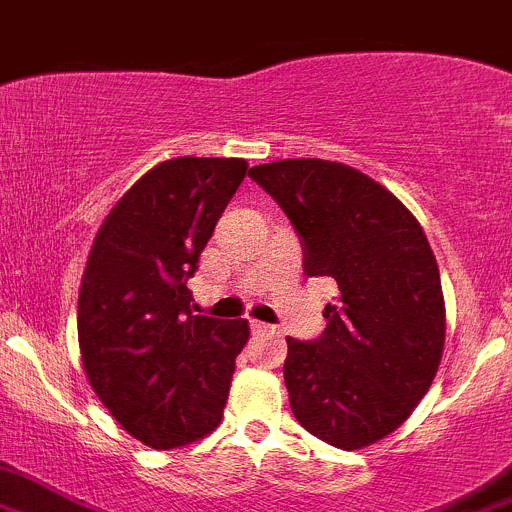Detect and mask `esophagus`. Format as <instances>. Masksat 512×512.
I'll return each instance as SVG.
<instances>
[{
    "mask_svg": "<svg viewBox=\"0 0 512 512\" xmlns=\"http://www.w3.org/2000/svg\"><path fill=\"white\" fill-rule=\"evenodd\" d=\"M251 330H254V333H266V330H273V325L261 323V320H251Z\"/></svg>",
    "mask_w": 512,
    "mask_h": 512,
    "instance_id": "esophagus-1",
    "label": "esophagus"
}]
</instances>
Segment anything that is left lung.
<instances>
[{"mask_svg":"<svg viewBox=\"0 0 512 512\" xmlns=\"http://www.w3.org/2000/svg\"><path fill=\"white\" fill-rule=\"evenodd\" d=\"M291 219L303 271L335 278L328 328L286 337L283 365L295 419L337 449L392 434L434 382L446 310L434 251L414 214L362 172L328 160L251 167Z\"/></svg>","mask_w":512,"mask_h":512,"instance_id":"1","label":"left lung"}]
</instances>
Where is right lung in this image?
Wrapping results in <instances>:
<instances>
[{
  "instance_id": "right-lung-1",
  "label": "right lung",
  "mask_w": 512,
  "mask_h": 512,
  "mask_svg": "<svg viewBox=\"0 0 512 512\" xmlns=\"http://www.w3.org/2000/svg\"><path fill=\"white\" fill-rule=\"evenodd\" d=\"M236 157H177L140 177L98 229L78 345L100 402L152 449L219 426L249 323L192 313L187 281L246 177Z\"/></svg>"
}]
</instances>
